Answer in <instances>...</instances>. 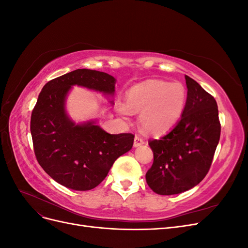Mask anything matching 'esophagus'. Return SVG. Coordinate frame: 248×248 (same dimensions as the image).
I'll list each match as a JSON object with an SVG mask.
<instances>
[{"mask_svg":"<svg viewBox=\"0 0 248 248\" xmlns=\"http://www.w3.org/2000/svg\"><path fill=\"white\" fill-rule=\"evenodd\" d=\"M145 141L144 140H142L140 137L139 136H136V138H134V142H133V146L134 147H140L141 145H144Z\"/></svg>","mask_w":248,"mask_h":248,"instance_id":"esophagus-1","label":"esophagus"}]
</instances>
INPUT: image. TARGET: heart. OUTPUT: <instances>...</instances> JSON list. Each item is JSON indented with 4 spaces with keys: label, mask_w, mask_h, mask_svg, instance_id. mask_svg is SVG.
<instances>
[{
    "label": "heart",
    "mask_w": 248,
    "mask_h": 248,
    "mask_svg": "<svg viewBox=\"0 0 248 248\" xmlns=\"http://www.w3.org/2000/svg\"><path fill=\"white\" fill-rule=\"evenodd\" d=\"M186 101V89L180 82L150 80L131 88L127 93V102L117 101L115 108L125 120L139 112L141 128L160 136L172 129L181 119Z\"/></svg>",
    "instance_id": "obj_1"
}]
</instances>
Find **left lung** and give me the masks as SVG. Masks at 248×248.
<instances>
[{
    "instance_id": "8db88e82",
    "label": "left lung",
    "mask_w": 248,
    "mask_h": 248,
    "mask_svg": "<svg viewBox=\"0 0 248 248\" xmlns=\"http://www.w3.org/2000/svg\"><path fill=\"white\" fill-rule=\"evenodd\" d=\"M187 101L181 119L168 134L150 140L154 160L146 181L161 196L181 193L197 186L209 171L220 138L214 97L185 76Z\"/></svg>"
}]
</instances>
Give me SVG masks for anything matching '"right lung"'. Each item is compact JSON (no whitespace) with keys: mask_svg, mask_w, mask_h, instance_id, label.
I'll return each instance as SVG.
<instances>
[{"mask_svg":"<svg viewBox=\"0 0 248 248\" xmlns=\"http://www.w3.org/2000/svg\"><path fill=\"white\" fill-rule=\"evenodd\" d=\"M115 84L116 78L106 72L77 69L49 80L38 96L31 117L36 158L49 177L67 188H95L118 157L132 148L133 134L108 133L96 120L76 123L66 111L73 86L114 96Z\"/></svg>","mask_w":248,"mask_h":248,"instance_id":"add662e5","label":"right lung"}]
</instances>
